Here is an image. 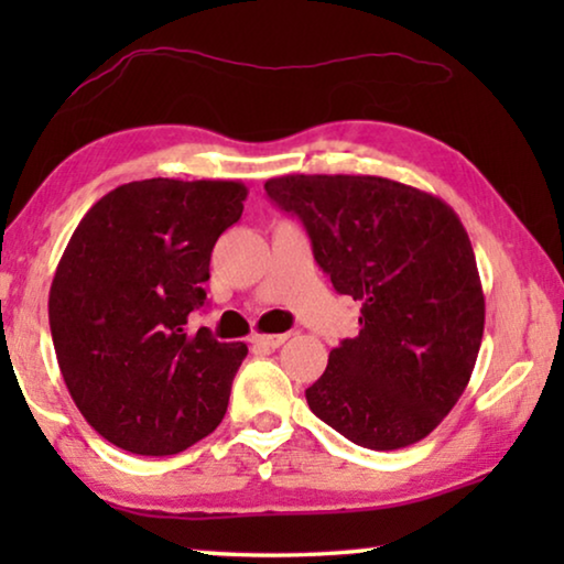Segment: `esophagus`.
Returning <instances> with one entry per match:
<instances>
[{"mask_svg":"<svg viewBox=\"0 0 564 564\" xmlns=\"http://www.w3.org/2000/svg\"><path fill=\"white\" fill-rule=\"evenodd\" d=\"M288 338H290V334H269V336H253L251 341L259 346H267V349H276V346H282Z\"/></svg>","mask_w":564,"mask_h":564,"instance_id":"1","label":"esophagus"}]
</instances>
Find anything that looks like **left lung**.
Masks as SVG:
<instances>
[{"label": "left lung", "mask_w": 564, "mask_h": 564, "mask_svg": "<svg viewBox=\"0 0 564 564\" xmlns=\"http://www.w3.org/2000/svg\"><path fill=\"white\" fill-rule=\"evenodd\" d=\"M297 215L336 292L361 303L359 336L305 390L330 429L390 452L426 438L457 405L485 328L473 243L444 199L369 174H288L264 184Z\"/></svg>", "instance_id": "left-lung-1"}]
</instances>
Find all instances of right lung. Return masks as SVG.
Listing matches in <instances>:
<instances>
[{
    "label": "right lung",
    "mask_w": 564,
    "mask_h": 564,
    "mask_svg": "<svg viewBox=\"0 0 564 564\" xmlns=\"http://www.w3.org/2000/svg\"><path fill=\"white\" fill-rule=\"evenodd\" d=\"M234 180H143L107 192L76 226L48 295L56 359L99 436L143 457L218 429L249 349L189 330L210 253L243 213Z\"/></svg>",
    "instance_id": "1"
}]
</instances>
